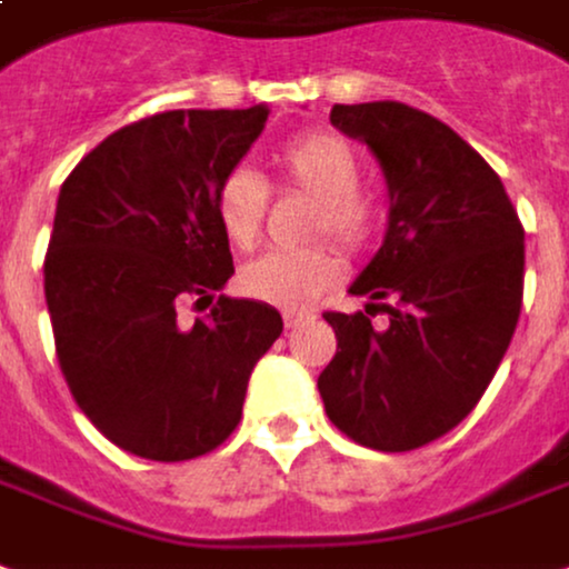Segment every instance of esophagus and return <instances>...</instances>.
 Here are the masks:
<instances>
[{
    "instance_id": "obj_1",
    "label": "esophagus",
    "mask_w": 569,
    "mask_h": 569,
    "mask_svg": "<svg viewBox=\"0 0 569 569\" xmlns=\"http://www.w3.org/2000/svg\"><path fill=\"white\" fill-rule=\"evenodd\" d=\"M302 321H309V312H293V309H288V312H284V327H288V330L300 327Z\"/></svg>"
}]
</instances>
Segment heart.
<instances>
[{
    "label": "heart",
    "instance_id": "heart-1",
    "mask_svg": "<svg viewBox=\"0 0 569 569\" xmlns=\"http://www.w3.org/2000/svg\"><path fill=\"white\" fill-rule=\"evenodd\" d=\"M281 178L318 199L312 236L327 233L342 248L358 251L376 230V209L360 197L363 163L360 153L333 132L300 136L279 153ZM269 190L251 169H233L214 190V218L236 248H251L263 227ZM342 276L339 257L325 248L269 251L239 269V288L254 300L276 302L281 309H302Z\"/></svg>",
    "mask_w": 569,
    "mask_h": 569
}]
</instances>
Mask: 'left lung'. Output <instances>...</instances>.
Masks as SVG:
<instances>
[{
    "label": "left lung",
    "mask_w": 569,
    "mask_h": 569,
    "mask_svg": "<svg viewBox=\"0 0 569 569\" xmlns=\"http://www.w3.org/2000/svg\"><path fill=\"white\" fill-rule=\"evenodd\" d=\"M330 123L376 153L388 184L385 242L327 312L336 355L318 376L346 437L412 451L470 416L516 333L525 230L503 181L458 132L403 102L333 106ZM372 308L389 315L376 331Z\"/></svg>",
    "instance_id": "1"
}]
</instances>
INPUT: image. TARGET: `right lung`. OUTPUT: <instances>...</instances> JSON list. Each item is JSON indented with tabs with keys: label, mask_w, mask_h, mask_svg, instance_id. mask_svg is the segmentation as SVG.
Instances as JSON below:
<instances>
[{
	"label": "right lung",
	"mask_w": 569,
	"mask_h": 569,
	"mask_svg": "<svg viewBox=\"0 0 569 569\" xmlns=\"http://www.w3.org/2000/svg\"><path fill=\"white\" fill-rule=\"evenodd\" d=\"M267 118V106L153 114L111 132L60 188L44 257L60 370L99 433L136 458L218 449L281 336L272 306L223 293L209 318L178 321L181 302L233 276L214 190Z\"/></svg>",
	"instance_id": "right-lung-1"
}]
</instances>
